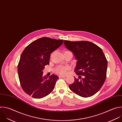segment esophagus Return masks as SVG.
Masks as SVG:
<instances>
[{
  "instance_id": "1",
  "label": "esophagus",
  "mask_w": 122,
  "mask_h": 122,
  "mask_svg": "<svg viewBox=\"0 0 122 122\" xmlns=\"http://www.w3.org/2000/svg\"><path fill=\"white\" fill-rule=\"evenodd\" d=\"M66 76H59V77H62V78H64V77H66Z\"/></svg>"
}]
</instances>
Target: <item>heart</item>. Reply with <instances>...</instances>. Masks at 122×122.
I'll list each match as a JSON object with an SVG mask.
<instances>
[{"mask_svg":"<svg viewBox=\"0 0 122 122\" xmlns=\"http://www.w3.org/2000/svg\"><path fill=\"white\" fill-rule=\"evenodd\" d=\"M69 67L68 66H64L59 65L57 66L55 69V72L56 74L60 75H65L66 74L67 71L69 70Z\"/></svg>","mask_w":122,"mask_h":122,"instance_id":"heart-1","label":"heart"}]
</instances>
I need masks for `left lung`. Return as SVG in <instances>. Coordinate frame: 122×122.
I'll return each instance as SVG.
<instances>
[{
    "mask_svg": "<svg viewBox=\"0 0 122 122\" xmlns=\"http://www.w3.org/2000/svg\"><path fill=\"white\" fill-rule=\"evenodd\" d=\"M64 45L77 60L75 72L81 79L75 77L74 82L69 86V89L81 97L93 96L102 88L106 77L107 60L102 49L85 41L65 40Z\"/></svg>",
    "mask_w": 122,
    "mask_h": 122,
    "instance_id": "1",
    "label": "left lung"
}]
</instances>
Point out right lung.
<instances>
[{"label":"right lung","mask_w":122,"mask_h":122,"mask_svg":"<svg viewBox=\"0 0 122 122\" xmlns=\"http://www.w3.org/2000/svg\"><path fill=\"white\" fill-rule=\"evenodd\" d=\"M63 41L42 37L30 43L22 53L18 65L19 78L24 92L32 98H44L54 90L58 76L52 74L47 79L46 76L43 77V70L49 64L51 53Z\"/></svg>","instance_id":"1"}]
</instances>
